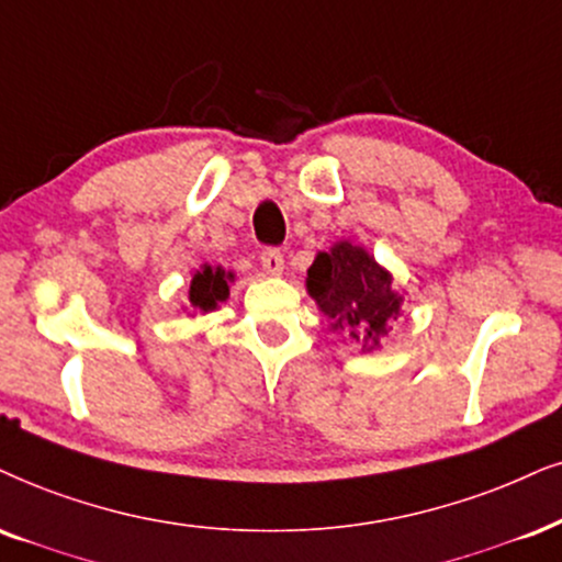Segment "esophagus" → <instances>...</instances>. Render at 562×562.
<instances>
[{"label": "esophagus", "instance_id": "obj_1", "mask_svg": "<svg viewBox=\"0 0 562 562\" xmlns=\"http://www.w3.org/2000/svg\"><path fill=\"white\" fill-rule=\"evenodd\" d=\"M261 267H265L267 274H282L285 259H282L280 248H265V251H261Z\"/></svg>", "mask_w": 562, "mask_h": 562}]
</instances>
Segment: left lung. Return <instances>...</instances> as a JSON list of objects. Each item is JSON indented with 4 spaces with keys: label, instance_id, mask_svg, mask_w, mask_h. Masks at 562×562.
<instances>
[{
    "label": "left lung",
    "instance_id": "left-lung-1",
    "mask_svg": "<svg viewBox=\"0 0 562 562\" xmlns=\"http://www.w3.org/2000/svg\"><path fill=\"white\" fill-rule=\"evenodd\" d=\"M305 285L334 329H345L366 352L381 345L389 322L400 316L402 295L394 293L392 274L350 240L318 254Z\"/></svg>",
    "mask_w": 562,
    "mask_h": 562
}]
</instances>
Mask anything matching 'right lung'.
<instances>
[{
	"label": "right lung",
	"instance_id": "obj_1",
	"mask_svg": "<svg viewBox=\"0 0 562 562\" xmlns=\"http://www.w3.org/2000/svg\"><path fill=\"white\" fill-rule=\"evenodd\" d=\"M233 274H225V269H212L202 267L191 277V290H189V303L199 311H212L220 301L228 297V282Z\"/></svg>",
	"mask_w": 562,
	"mask_h": 562
}]
</instances>
